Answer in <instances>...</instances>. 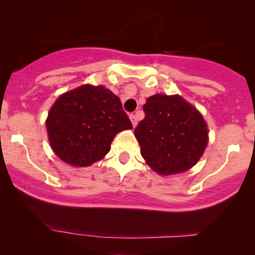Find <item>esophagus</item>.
<instances>
[{
    "mask_svg": "<svg viewBox=\"0 0 255 255\" xmlns=\"http://www.w3.org/2000/svg\"><path fill=\"white\" fill-rule=\"evenodd\" d=\"M129 118H130V121H131V125H133V127H136V125H137V119H136V116L134 115V114H131Z\"/></svg>",
    "mask_w": 255,
    "mask_h": 255,
    "instance_id": "esophagus-1",
    "label": "esophagus"
}]
</instances>
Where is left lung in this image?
<instances>
[{"instance_id": "8db88e82", "label": "left lung", "mask_w": 255, "mask_h": 255, "mask_svg": "<svg viewBox=\"0 0 255 255\" xmlns=\"http://www.w3.org/2000/svg\"><path fill=\"white\" fill-rule=\"evenodd\" d=\"M145 119L134 129L140 152L159 175L191 169L203 156L209 133L201 114L180 96L154 95L144 105Z\"/></svg>"}]
</instances>
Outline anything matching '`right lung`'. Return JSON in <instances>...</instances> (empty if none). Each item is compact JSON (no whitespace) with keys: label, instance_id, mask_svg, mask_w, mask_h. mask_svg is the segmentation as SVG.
Masks as SVG:
<instances>
[{"label":"right lung","instance_id":"add662e5","mask_svg":"<svg viewBox=\"0 0 255 255\" xmlns=\"http://www.w3.org/2000/svg\"><path fill=\"white\" fill-rule=\"evenodd\" d=\"M45 126L52 151L74 166H89L102 159L116 134L133 128L118 96L92 85L61 95Z\"/></svg>","mask_w":255,"mask_h":255}]
</instances>
